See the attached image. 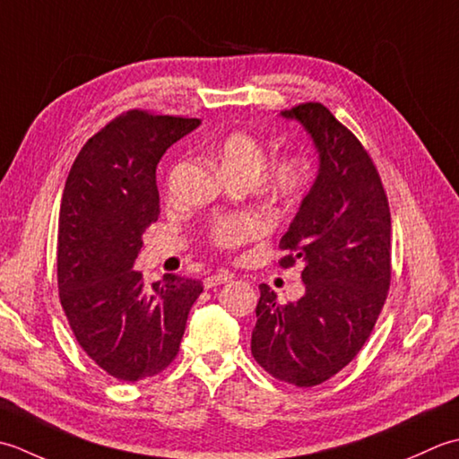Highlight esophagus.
I'll use <instances>...</instances> for the list:
<instances>
[{"label":"esophagus","instance_id":"34e87169","mask_svg":"<svg viewBox=\"0 0 459 459\" xmlns=\"http://www.w3.org/2000/svg\"><path fill=\"white\" fill-rule=\"evenodd\" d=\"M231 277H233V275L230 273V271H218V273H213V275L204 279V287H205V289H212V287L223 285V283L231 281Z\"/></svg>","mask_w":459,"mask_h":459}]
</instances>
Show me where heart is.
<instances>
[{
    "label": "heart",
    "instance_id": "heart-1",
    "mask_svg": "<svg viewBox=\"0 0 459 459\" xmlns=\"http://www.w3.org/2000/svg\"><path fill=\"white\" fill-rule=\"evenodd\" d=\"M265 146L254 134L231 133L216 146L223 176H241L254 182L265 166ZM311 164L303 154H287L267 168L265 186L277 200L297 202L311 184ZM264 226L254 216L223 218L212 226L210 239L220 249H236L257 238Z\"/></svg>",
    "mask_w": 459,
    "mask_h": 459
}]
</instances>
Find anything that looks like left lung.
Here are the masks:
<instances>
[{
  "label": "left lung",
  "mask_w": 459,
  "mask_h": 459,
  "mask_svg": "<svg viewBox=\"0 0 459 459\" xmlns=\"http://www.w3.org/2000/svg\"><path fill=\"white\" fill-rule=\"evenodd\" d=\"M281 117L299 120L319 152V174L279 241L281 267L301 261L305 295L281 305L259 285L251 354L271 377L316 386L368 341L390 287V208L360 140L321 102Z\"/></svg>",
  "instance_id": "1"
}]
</instances>
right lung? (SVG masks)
<instances>
[{"mask_svg":"<svg viewBox=\"0 0 459 459\" xmlns=\"http://www.w3.org/2000/svg\"><path fill=\"white\" fill-rule=\"evenodd\" d=\"M198 118L128 110L87 140L67 176L57 230V285L81 349L110 377L162 372L178 351L202 281L134 269L143 233L160 216L156 166Z\"/></svg>","mask_w":459,"mask_h":459,"instance_id":"add662e5","label":"right lung"}]
</instances>
